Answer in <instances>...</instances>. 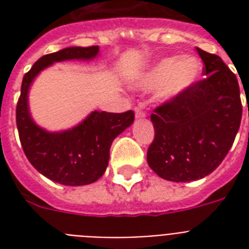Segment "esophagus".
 <instances>
[{"mask_svg": "<svg viewBox=\"0 0 249 249\" xmlns=\"http://www.w3.org/2000/svg\"><path fill=\"white\" fill-rule=\"evenodd\" d=\"M134 111H136V117L137 119H141V117H144L146 116V112H144L143 109H142V107H136L134 108Z\"/></svg>", "mask_w": 249, "mask_h": 249, "instance_id": "obj_1", "label": "esophagus"}]
</instances>
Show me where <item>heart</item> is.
<instances>
[{
    "instance_id": "heart-1",
    "label": "heart",
    "mask_w": 249,
    "mask_h": 249,
    "mask_svg": "<svg viewBox=\"0 0 249 249\" xmlns=\"http://www.w3.org/2000/svg\"><path fill=\"white\" fill-rule=\"evenodd\" d=\"M200 72L201 64L195 56H166L141 76L138 86L143 90L160 88L164 99H174L196 83Z\"/></svg>"
}]
</instances>
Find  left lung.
<instances>
[{"instance_id": "8db88e82", "label": "left lung", "mask_w": 249, "mask_h": 249, "mask_svg": "<svg viewBox=\"0 0 249 249\" xmlns=\"http://www.w3.org/2000/svg\"><path fill=\"white\" fill-rule=\"evenodd\" d=\"M205 79L154 109L147 163L173 182L204 178L222 163L242 120L239 84L218 55L196 48Z\"/></svg>"}]
</instances>
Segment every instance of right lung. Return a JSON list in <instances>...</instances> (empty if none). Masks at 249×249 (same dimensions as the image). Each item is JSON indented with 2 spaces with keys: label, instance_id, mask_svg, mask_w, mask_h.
Instances as JSON below:
<instances>
[{
  "label": "right lung",
  "instance_id": "1",
  "mask_svg": "<svg viewBox=\"0 0 249 249\" xmlns=\"http://www.w3.org/2000/svg\"><path fill=\"white\" fill-rule=\"evenodd\" d=\"M99 53L98 46L62 49L41 56L23 77L17 105V126L27 159L42 176L67 186L93 183L103 176L108 165L113 140L130 126L134 112L93 111L85 120L63 132H48L32 120L28 107V91L41 71L55 62L90 60Z\"/></svg>",
  "mask_w": 249,
  "mask_h": 249
}]
</instances>
